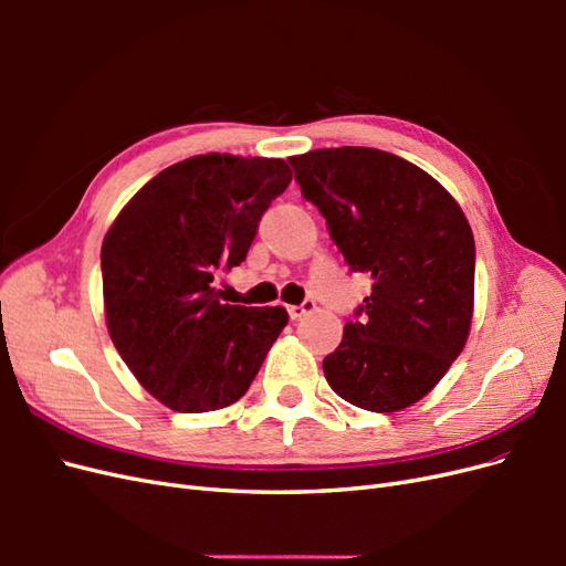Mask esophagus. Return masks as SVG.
Listing matches in <instances>:
<instances>
[{
  "label": "esophagus",
  "instance_id": "obj_1",
  "mask_svg": "<svg viewBox=\"0 0 566 566\" xmlns=\"http://www.w3.org/2000/svg\"><path fill=\"white\" fill-rule=\"evenodd\" d=\"M314 310H316V302H314V300H304L302 304H293V306H287V314H290V318H293V321H300L302 316L312 314Z\"/></svg>",
  "mask_w": 566,
  "mask_h": 566
}]
</instances>
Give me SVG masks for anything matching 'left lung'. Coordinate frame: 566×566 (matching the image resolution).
Instances as JSON below:
<instances>
[{
  "instance_id": "left-lung-1",
  "label": "left lung",
  "mask_w": 566,
  "mask_h": 566,
  "mask_svg": "<svg viewBox=\"0 0 566 566\" xmlns=\"http://www.w3.org/2000/svg\"><path fill=\"white\" fill-rule=\"evenodd\" d=\"M290 165L349 269L373 279L358 318L323 358L325 380L373 413L413 406L470 335L474 238L465 214L424 169L378 148H318Z\"/></svg>"
}]
</instances>
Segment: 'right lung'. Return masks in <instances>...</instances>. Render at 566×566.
Masks as SVG:
<instances>
[{"mask_svg":"<svg viewBox=\"0 0 566 566\" xmlns=\"http://www.w3.org/2000/svg\"><path fill=\"white\" fill-rule=\"evenodd\" d=\"M293 172L281 158L193 156L153 177L101 248L106 323L134 378L167 408L235 403L287 323L283 306L221 304L214 279L241 262Z\"/></svg>","mask_w":566,"mask_h":566,"instance_id":"1","label":"right lung"}]
</instances>
